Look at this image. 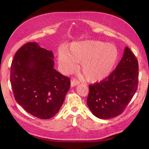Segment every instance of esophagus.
<instances>
[{"instance_id": "obj_1", "label": "esophagus", "mask_w": 149, "mask_h": 149, "mask_svg": "<svg viewBox=\"0 0 149 149\" xmlns=\"http://www.w3.org/2000/svg\"><path fill=\"white\" fill-rule=\"evenodd\" d=\"M79 83H79V81H78L77 79H73V80H71V87L75 86H76V85H78Z\"/></svg>"}]
</instances>
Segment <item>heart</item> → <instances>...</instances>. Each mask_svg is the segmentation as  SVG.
Listing matches in <instances>:
<instances>
[{"instance_id": "b5f03b06", "label": "heart", "mask_w": 149, "mask_h": 149, "mask_svg": "<svg viewBox=\"0 0 149 149\" xmlns=\"http://www.w3.org/2000/svg\"><path fill=\"white\" fill-rule=\"evenodd\" d=\"M58 62L63 73L70 74L80 68L87 80L98 82L110 75L118 62V49L114 44L99 40H84L71 43L61 47L57 54Z\"/></svg>"}]
</instances>
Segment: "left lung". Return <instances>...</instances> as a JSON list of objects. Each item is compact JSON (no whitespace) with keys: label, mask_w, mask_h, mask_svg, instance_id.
<instances>
[{"label":"left lung","mask_w":149,"mask_h":149,"mask_svg":"<svg viewBox=\"0 0 149 149\" xmlns=\"http://www.w3.org/2000/svg\"><path fill=\"white\" fill-rule=\"evenodd\" d=\"M138 71L137 58L126 47L116 70L100 83L89 86L87 104L92 113L102 119L120 114L137 91Z\"/></svg>","instance_id":"obj_1"}]
</instances>
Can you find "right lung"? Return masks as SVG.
<instances>
[{"label": "right lung", "mask_w": 149, "mask_h": 149, "mask_svg": "<svg viewBox=\"0 0 149 149\" xmlns=\"http://www.w3.org/2000/svg\"><path fill=\"white\" fill-rule=\"evenodd\" d=\"M52 51L36 42L18 49L10 67V83L17 103L42 119L55 116L70 88V79L54 69Z\"/></svg>", "instance_id": "right-lung-1"}]
</instances>
